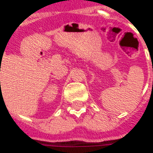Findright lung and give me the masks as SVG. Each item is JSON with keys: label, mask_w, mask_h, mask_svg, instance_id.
Listing matches in <instances>:
<instances>
[{"label": "right lung", "mask_w": 153, "mask_h": 153, "mask_svg": "<svg viewBox=\"0 0 153 153\" xmlns=\"http://www.w3.org/2000/svg\"><path fill=\"white\" fill-rule=\"evenodd\" d=\"M0 83H1V82H0Z\"/></svg>", "instance_id": "1"}]
</instances>
